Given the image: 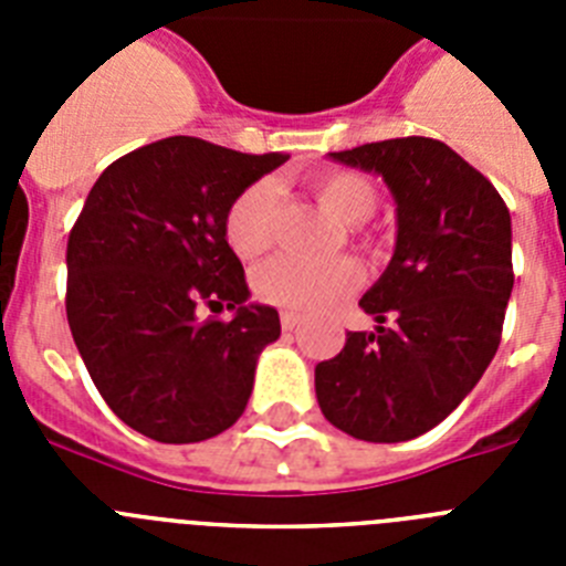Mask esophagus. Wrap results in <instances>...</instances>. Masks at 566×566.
<instances>
[{
    "label": "esophagus",
    "instance_id": "obj_1",
    "mask_svg": "<svg viewBox=\"0 0 566 566\" xmlns=\"http://www.w3.org/2000/svg\"><path fill=\"white\" fill-rule=\"evenodd\" d=\"M280 326H283V332H294L300 326V317L292 312H283L280 314Z\"/></svg>",
    "mask_w": 566,
    "mask_h": 566
}]
</instances>
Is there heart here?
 Listing matches in <instances>:
<instances>
[{"label": "heart", "instance_id": "heart-1", "mask_svg": "<svg viewBox=\"0 0 566 566\" xmlns=\"http://www.w3.org/2000/svg\"><path fill=\"white\" fill-rule=\"evenodd\" d=\"M319 203L345 227H359L377 209V189L354 169H326L312 178ZM277 187L274 181L249 184L234 195L223 214V234L232 252L243 260L260 258L272 249L277 234ZM363 283L357 260L339 258L317 263L294 254H280L254 274V292L263 303L292 314L328 312Z\"/></svg>", "mask_w": 566, "mask_h": 566}]
</instances>
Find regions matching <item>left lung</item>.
<instances>
[{"instance_id":"obj_1","label":"left lung","mask_w":566,"mask_h":566,"mask_svg":"<svg viewBox=\"0 0 566 566\" xmlns=\"http://www.w3.org/2000/svg\"><path fill=\"white\" fill-rule=\"evenodd\" d=\"M332 158L382 175L399 232L391 263L359 300L377 332H348L343 352L314 368L319 411L354 439L405 442L473 391L502 343L513 292L507 203L462 155L424 135Z\"/></svg>"}]
</instances>
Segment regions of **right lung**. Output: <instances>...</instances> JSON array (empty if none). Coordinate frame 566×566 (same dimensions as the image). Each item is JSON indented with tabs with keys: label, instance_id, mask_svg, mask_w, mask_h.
<instances>
[{
	"label": "right lung",
	"instance_id": "add662e5",
	"mask_svg": "<svg viewBox=\"0 0 566 566\" xmlns=\"http://www.w3.org/2000/svg\"><path fill=\"white\" fill-rule=\"evenodd\" d=\"M289 155L172 135L109 164L67 238V323L90 379L133 431L203 442L238 422L263 345L280 337L223 234L234 195ZM235 308L232 321L197 308Z\"/></svg>",
	"mask_w": 566,
	"mask_h": 566
}]
</instances>
